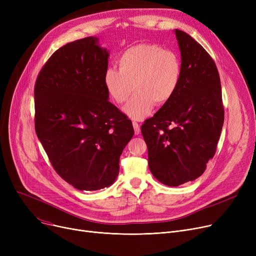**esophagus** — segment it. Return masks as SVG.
I'll return each instance as SVG.
<instances>
[{
    "mask_svg": "<svg viewBox=\"0 0 256 256\" xmlns=\"http://www.w3.org/2000/svg\"><path fill=\"white\" fill-rule=\"evenodd\" d=\"M132 126H134V130H135V134H136V135H139L140 132H141L139 124L136 122V121H132Z\"/></svg>",
    "mask_w": 256,
    "mask_h": 256,
    "instance_id": "1",
    "label": "esophagus"
}]
</instances>
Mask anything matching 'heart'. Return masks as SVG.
Instances as JSON below:
<instances>
[{
  "instance_id": "obj_1",
  "label": "heart",
  "mask_w": 256,
  "mask_h": 256,
  "mask_svg": "<svg viewBox=\"0 0 256 256\" xmlns=\"http://www.w3.org/2000/svg\"><path fill=\"white\" fill-rule=\"evenodd\" d=\"M118 68L109 67L104 84L112 100L124 104L134 88L137 92L124 108L132 119H143L154 104H169L180 88L182 65L176 52L158 44H139L126 48L117 59Z\"/></svg>"
}]
</instances>
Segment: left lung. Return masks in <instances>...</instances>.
Segmentation results:
<instances>
[{"mask_svg": "<svg viewBox=\"0 0 256 256\" xmlns=\"http://www.w3.org/2000/svg\"><path fill=\"white\" fill-rule=\"evenodd\" d=\"M182 76L172 100L141 126L148 166L162 184L178 186L199 178L214 158L224 122L220 76L210 54L176 30Z\"/></svg>", "mask_w": 256, "mask_h": 256, "instance_id": "1", "label": "left lung"}]
</instances>
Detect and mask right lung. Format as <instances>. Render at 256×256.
<instances>
[{
    "instance_id": "1",
    "label": "right lung",
    "mask_w": 256,
    "mask_h": 256,
    "mask_svg": "<svg viewBox=\"0 0 256 256\" xmlns=\"http://www.w3.org/2000/svg\"><path fill=\"white\" fill-rule=\"evenodd\" d=\"M96 42L86 37L58 48L34 87L36 135L60 178L80 191L114 182L134 136L132 121L108 100L109 52Z\"/></svg>"
}]
</instances>
